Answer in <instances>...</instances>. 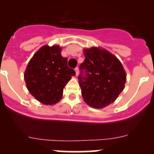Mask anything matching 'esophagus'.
Segmentation results:
<instances>
[{
  "label": "esophagus",
  "instance_id": "1",
  "mask_svg": "<svg viewBox=\"0 0 154 154\" xmlns=\"http://www.w3.org/2000/svg\"><path fill=\"white\" fill-rule=\"evenodd\" d=\"M74 71H75V72H76V75H78V74H79V68H74Z\"/></svg>",
  "mask_w": 154,
  "mask_h": 154
}]
</instances>
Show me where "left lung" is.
I'll return each mask as SVG.
<instances>
[{
  "label": "left lung",
  "instance_id": "1",
  "mask_svg": "<svg viewBox=\"0 0 154 154\" xmlns=\"http://www.w3.org/2000/svg\"><path fill=\"white\" fill-rule=\"evenodd\" d=\"M83 53L85 60L78 77L82 96L88 106L103 108L123 91L126 72L117 57L106 50L94 47Z\"/></svg>",
  "mask_w": 154,
  "mask_h": 154
}]
</instances>
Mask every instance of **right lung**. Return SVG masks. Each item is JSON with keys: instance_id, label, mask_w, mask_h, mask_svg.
<instances>
[{"instance_id": "add662e5", "label": "right lung", "mask_w": 154, "mask_h": 154, "mask_svg": "<svg viewBox=\"0 0 154 154\" xmlns=\"http://www.w3.org/2000/svg\"><path fill=\"white\" fill-rule=\"evenodd\" d=\"M59 45L42 46L29 60L24 73L27 89L44 104H55L63 97V88L76 74L62 57Z\"/></svg>"}]
</instances>
